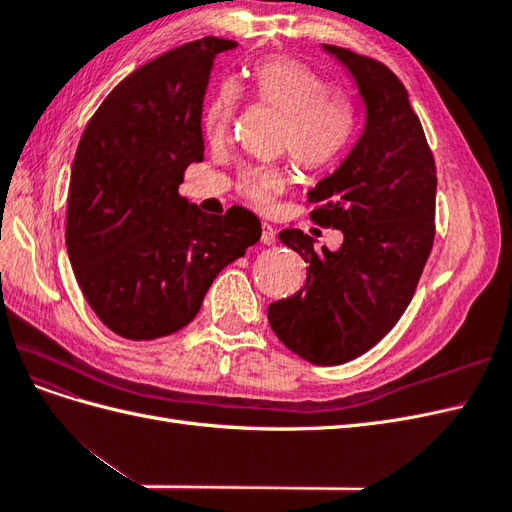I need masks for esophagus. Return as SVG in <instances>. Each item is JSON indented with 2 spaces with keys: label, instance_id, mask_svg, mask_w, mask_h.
<instances>
[{
  "label": "esophagus",
  "instance_id": "34e87169",
  "mask_svg": "<svg viewBox=\"0 0 512 512\" xmlns=\"http://www.w3.org/2000/svg\"><path fill=\"white\" fill-rule=\"evenodd\" d=\"M260 241L265 243V245H273V243L277 241V235H275L273 226H269V224H262V235H260Z\"/></svg>",
  "mask_w": 512,
  "mask_h": 512
}]
</instances>
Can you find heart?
Returning <instances> with one entry per match:
<instances>
[{
    "mask_svg": "<svg viewBox=\"0 0 512 512\" xmlns=\"http://www.w3.org/2000/svg\"><path fill=\"white\" fill-rule=\"evenodd\" d=\"M250 85L254 96L286 113L282 145L290 149L305 170H327L348 149L356 119L352 104L327 91L320 76L292 57H269L252 70ZM239 91L224 85L205 111V132L211 141H222L235 126ZM284 173L273 166L243 170V192L258 205L284 188Z\"/></svg>",
    "mask_w": 512,
    "mask_h": 512,
    "instance_id": "b5f03b06",
    "label": "heart"
}]
</instances>
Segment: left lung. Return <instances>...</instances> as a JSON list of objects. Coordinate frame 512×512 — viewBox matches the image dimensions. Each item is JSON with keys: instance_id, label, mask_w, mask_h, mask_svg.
<instances>
[{"instance_id": "8db88e82", "label": "left lung", "mask_w": 512, "mask_h": 512, "mask_svg": "<svg viewBox=\"0 0 512 512\" xmlns=\"http://www.w3.org/2000/svg\"><path fill=\"white\" fill-rule=\"evenodd\" d=\"M346 66L365 123L335 173L307 192L312 220L342 230L331 252L297 228L280 241L307 262L305 286L269 305V324L294 354L316 365L348 363L376 346L406 312L433 245L436 166L408 91L376 59L322 44Z\"/></svg>"}]
</instances>
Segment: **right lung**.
I'll return each mask as SVG.
<instances>
[{"label": "right lung", "mask_w": 512, "mask_h": 512, "mask_svg": "<svg viewBox=\"0 0 512 512\" xmlns=\"http://www.w3.org/2000/svg\"><path fill=\"white\" fill-rule=\"evenodd\" d=\"M237 49L194 40L126 76L89 119L72 162L66 247L87 303L113 333L183 329L232 260L260 239L252 211L207 215L179 196L203 162L200 117L213 59Z\"/></svg>", "instance_id": "obj_1"}]
</instances>
